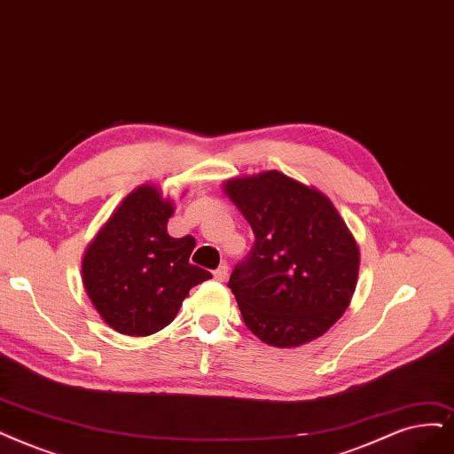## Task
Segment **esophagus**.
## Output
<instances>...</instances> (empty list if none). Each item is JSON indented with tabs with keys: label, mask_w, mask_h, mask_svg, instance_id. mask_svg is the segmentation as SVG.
Wrapping results in <instances>:
<instances>
[{
	"label": "esophagus",
	"mask_w": 454,
	"mask_h": 454,
	"mask_svg": "<svg viewBox=\"0 0 454 454\" xmlns=\"http://www.w3.org/2000/svg\"><path fill=\"white\" fill-rule=\"evenodd\" d=\"M213 275H215V280H218V282H226V278H228V265H226V263H223V265L218 267V270H216Z\"/></svg>",
	"instance_id": "obj_1"
}]
</instances>
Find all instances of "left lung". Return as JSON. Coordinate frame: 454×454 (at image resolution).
Instances as JSON below:
<instances>
[{
  "mask_svg": "<svg viewBox=\"0 0 454 454\" xmlns=\"http://www.w3.org/2000/svg\"><path fill=\"white\" fill-rule=\"evenodd\" d=\"M223 192L256 243L228 286L245 325L275 348L325 334L351 303L359 245L331 198L278 170L230 177Z\"/></svg>",
  "mask_w": 454,
  "mask_h": 454,
  "instance_id": "left-lung-1",
  "label": "left lung"
}]
</instances>
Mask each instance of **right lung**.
I'll return each instance as SVG.
<instances>
[{"label":"right lung","mask_w":454,"mask_h":454,"mask_svg":"<svg viewBox=\"0 0 454 454\" xmlns=\"http://www.w3.org/2000/svg\"><path fill=\"white\" fill-rule=\"evenodd\" d=\"M176 211L159 183L129 192L83 250L82 284L108 327L149 337L174 322L184 297L211 273L189 263L192 236L176 239L168 221Z\"/></svg>","instance_id":"obj_1"}]
</instances>
